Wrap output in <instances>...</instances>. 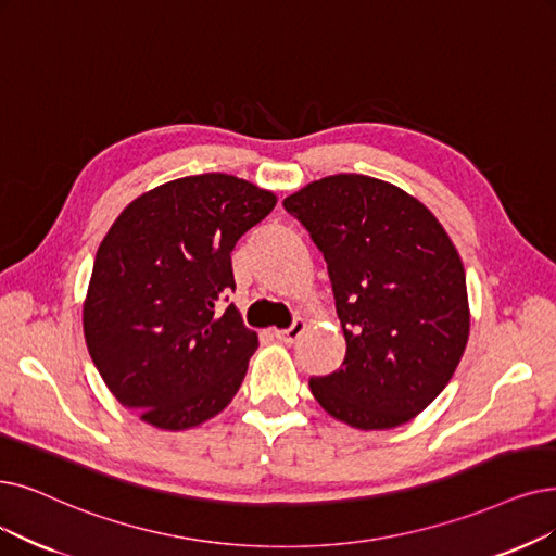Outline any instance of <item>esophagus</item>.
<instances>
[{
    "label": "esophagus",
    "mask_w": 556,
    "mask_h": 556,
    "mask_svg": "<svg viewBox=\"0 0 556 556\" xmlns=\"http://www.w3.org/2000/svg\"><path fill=\"white\" fill-rule=\"evenodd\" d=\"M305 330V321L303 319H294V324L290 328H282V330H276V338L285 344H294Z\"/></svg>",
    "instance_id": "esophagus-1"
}]
</instances>
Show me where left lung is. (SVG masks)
Masks as SVG:
<instances>
[{
    "mask_svg": "<svg viewBox=\"0 0 556 556\" xmlns=\"http://www.w3.org/2000/svg\"><path fill=\"white\" fill-rule=\"evenodd\" d=\"M328 264L342 321V367L309 379L349 427L404 425L445 390L470 336L465 269L438 218L394 185L324 177L287 195Z\"/></svg>",
    "mask_w": 556,
    "mask_h": 556,
    "instance_id": "obj_1",
    "label": "left lung"
}]
</instances>
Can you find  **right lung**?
Instances as JSON below:
<instances>
[{"label":"right lung","mask_w":556,"mask_h":556,"mask_svg":"<svg viewBox=\"0 0 556 556\" xmlns=\"http://www.w3.org/2000/svg\"><path fill=\"white\" fill-rule=\"evenodd\" d=\"M274 207L235 175H191L129 203L102 239L84 338L111 394L148 425L191 429L232 402L257 336L224 307L230 253Z\"/></svg>","instance_id":"obj_1"}]
</instances>
